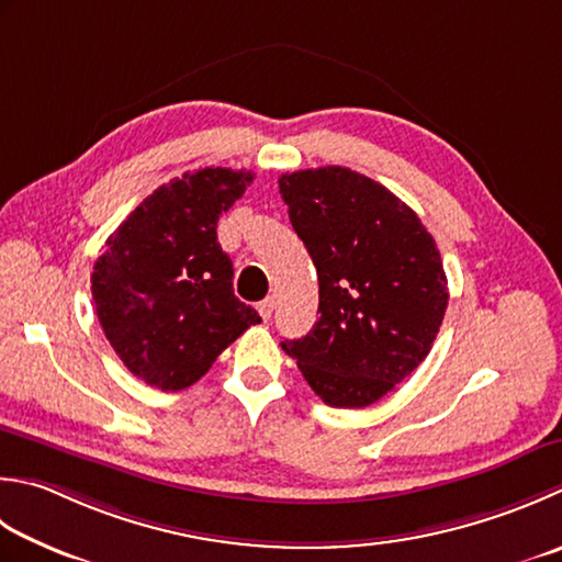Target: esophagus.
<instances>
[{
	"instance_id": "1",
	"label": "esophagus",
	"mask_w": 562,
	"mask_h": 562,
	"mask_svg": "<svg viewBox=\"0 0 562 562\" xmlns=\"http://www.w3.org/2000/svg\"><path fill=\"white\" fill-rule=\"evenodd\" d=\"M272 312H274V296H268V300H262V302L258 304V314H260L262 318H266V322L272 316Z\"/></svg>"
}]
</instances>
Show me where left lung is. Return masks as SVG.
Returning <instances> with one entry per match:
<instances>
[{
	"mask_svg": "<svg viewBox=\"0 0 562 562\" xmlns=\"http://www.w3.org/2000/svg\"><path fill=\"white\" fill-rule=\"evenodd\" d=\"M278 182L318 274V322L282 350L328 406L362 409L431 350L448 306L441 252L400 196L356 170L326 165Z\"/></svg>",
	"mask_w": 562,
	"mask_h": 562,
	"instance_id": "1",
	"label": "left lung"
}]
</instances>
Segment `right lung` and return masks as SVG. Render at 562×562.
<instances>
[{"mask_svg":"<svg viewBox=\"0 0 562 562\" xmlns=\"http://www.w3.org/2000/svg\"><path fill=\"white\" fill-rule=\"evenodd\" d=\"M250 182L246 170L202 168L160 184L94 262L99 324L121 362L150 387H190L260 324L234 294V266L216 240L218 216Z\"/></svg>","mask_w":562,"mask_h":562,"instance_id":"1","label":"right lung"}]
</instances>
